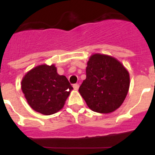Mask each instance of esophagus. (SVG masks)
Instances as JSON below:
<instances>
[{
    "instance_id": "1",
    "label": "esophagus",
    "mask_w": 155,
    "mask_h": 155,
    "mask_svg": "<svg viewBox=\"0 0 155 155\" xmlns=\"http://www.w3.org/2000/svg\"><path fill=\"white\" fill-rule=\"evenodd\" d=\"M73 87L74 90H78L79 88V84H73Z\"/></svg>"
}]
</instances>
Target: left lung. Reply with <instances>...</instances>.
Instances as JSON below:
<instances>
[{"instance_id":"1","label":"left lung","mask_w":155,"mask_h":155,"mask_svg":"<svg viewBox=\"0 0 155 155\" xmlns=\"http://www.w3.org/2000/svg\"><path fill=\"white\" fill-rule=\"evenodd\" d=\"M130 87V75L124 66L110 56L95 53L86 68V79L79 92L92 111L109 113L125 100Z\"/></svg>"}]
</instances>
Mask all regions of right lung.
<instances>
[{"mask_svg":"<svg viewBox=\"0 0 155 155\" xmlns=\"http://www.w3.org/2000/svg\"><path fill=\"white\" fill-rule=\"evenodd\" d=\"M73 87L55 65L37 66L25 75L21 90L32 109L43 115L57 113L64 107Z\"/></svg>","mask_w":155,"mask_h":155,"instance_id":"right-lung-1","label":"right lung"}]
</instances>
